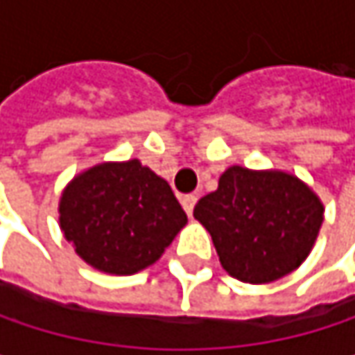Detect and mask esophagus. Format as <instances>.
Listing matches in <instances>:
<instances>
[{
  "mask_svg": "<svg viewBox=\"0 0 355 355\" xmlns=\"http://www.w3.org/2000/svg\"><path fill=\"white\" fill-rule=\"evenodd\" d=\"M180 203H182L187 216H193V207H195V203H197V195H184V197L180 199Z\"/></svg>",
  "mask_w": 355,
  "mask_h": 355,
  "instance_id": "1",
  "label": "esophagus"
}]
</instances>
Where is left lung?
Returning a JSON list of instances; mask_svg holds the SVG:
<instances>
[{
    "mask_svg": "<svg viewBox=\"0 0 355 355\" xmlns=\"http://www.w3.org/2000/svg\"><path fill=\"white\" fill-rule=\"evenodd\" d=\"M322 203L294 175L230 166L193 209L211 234L222 267L247 284L275 282L309 257Z\"/></svg>",
    "mask_w": 355,
    "mask_h": 355,
    "instance_id": "1",
    "label": "left lung"
}]
</instances>
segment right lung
Masks as SVG:
<instances>
[{
	"mask_svg": "<svg viewBox=\"0 0 355 355\" xmlns=\"http://www.w3.org/2000/svg\"><path fill=\"white\" fill-rule=\"evenodd\" d=\"M187 224L171 184L139 160L105 162L73 178L59 226L94 269L131 275L156 263Z\"/></svg>",
	"mask_w": 355,
	"mask_h": 355,
	"instance_id": "1",
	"label": "right lung"
}]
</instances>
